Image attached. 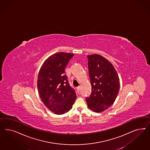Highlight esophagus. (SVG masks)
Instances as JSON below:
<instances>
[{
	"instance_id": "1",
	"label": "esophagus",
	"mask_w": 150,
	"mask_h": 150,
	"mask_svg": "<svg viewBox=\"0 0 150 150\" xmlns=\"http://www.w3.org/2000/svg\"><path fill=\"white\" fill-rule=\"evenodd\" d=\"M77 89L78 93H79V91H80V86H78V87H77Z\"/></svg>"
}]
</instances>
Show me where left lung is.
<instances>
[{"label": "left lung", "mask_w": 150, "mask_h": 150, "mask_svg": "<svg viewBox=\"0 0 150 150\" xmlns=\"http://www.w3.org/2000/svg\"><path fill=\"white\" fill-rule=\"evenodd\" d=\"M88 64L92 93L86 98L88 108L102 112L114 103L120 89V80L113 65L102 56L88 55Z\"/></svg>", "instance_id": "left-lung-1"}]
</instances>
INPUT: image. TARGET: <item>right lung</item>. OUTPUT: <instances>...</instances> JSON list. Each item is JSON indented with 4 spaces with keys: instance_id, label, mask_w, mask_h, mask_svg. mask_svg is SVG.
Instances as JSON below:
<instances>
[{
    "instance_id": "add662e5",
    "label": "right lung",
    "mask_w": 150,
    "mask_h": 150,
    "mask_svg": "<svg viewBox=\"0 0 150 150\" xmlns=\"http://www.w3.org/2000/svg\"><path fill=\"white\" fill-rule=\"evenodd\" d=\"M74 54L63 52L46 59L39 71L37 86L41 100L50 110L61 115L71 110L77 98L64 69Z\"/></svg>"
}]
</instances>
